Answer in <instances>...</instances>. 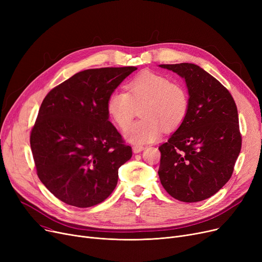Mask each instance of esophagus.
<instances>
[{
	"label": "esophagus",
	"instance_id": "obj_1",
	"mask_svg": "<svg viewBox=\"0 0 262 262\" xmlns=\"http://www.w3.org/2000/svg\"><path fill=\"white\" fill-rule=\"evenodd\" d=\"M143 149H144V146H142V145H134V146H133V152H134L135 154L142 152Z\"/></svg>",
	"mask_w": 262,
	"mask_h": 262
}]
</instances>
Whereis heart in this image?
<instances>
[{
  "instance_id": "obj_1",
  "label": "heart",
  "mask_w": 262,
  "mask_h": 262,
  "mask_svg": "<svg viewBox=\"0 0 262 262\" xmlns=\"http://www.w3.org/2000/svg\"><path fill=\"white\" fill-rule=\"evenodd\" d=\"M144 106L145 119L133 123L125 133L128 142L136 145L153 142L161 136L164 127L174 129L184 122L189 109L186 89L167 77L143 71L127 84V93L115 91L107 100V113L121 129L131 121L135 107Z\"/></svg>"
}]
</instances>
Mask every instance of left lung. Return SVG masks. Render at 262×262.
Returning <instances> with one entry per match:
<instances>
[{"label":"left lung","instance_id":"obj_1","mask_svg":"<svg viewBox=\"0 0 262 262\" xmlns=\"http://www.w3.org/2000/svg\"><path fill=\"white\" fill-rule=\"evenodd\" d=\"M185 79L189 109L159 146L158 175L174 199L195 203L215 194L231 177L241 150L238 110L229 91L194 63L159 64Z\"/></svg>","mask_w":262,"mask_h":262}]
</instances>
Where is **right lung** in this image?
<instances>
[{
  "instance_id": "add662e5",
  "label": "right lung",
  "mask_w": 262,
  "mask_h": 262,
  "mask_svg": "<svg viewBox=\"0 0 262 262\" xmlns=\"http://www.w3.org/2000/svg\"><path fill=\"white\" fill-rule=\"evenodd\" d=\"M136 67L89 69L52 89L31 133L37 174L61 202L87 208L115 190L132 158L107 113V100Z\"/></svg>"
}]
</instances>
